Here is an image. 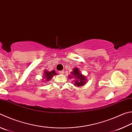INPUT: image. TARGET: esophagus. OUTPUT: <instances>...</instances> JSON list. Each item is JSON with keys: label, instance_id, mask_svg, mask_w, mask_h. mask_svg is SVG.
Returning a JSON list of instances; mask_svg holds the SVG:
<instances>
[{"label": "esophagus", "instance_id": "obj_1", "mask_svg": "<svg viewBox=\"0 0 132 132\" xmlns=\"http://www.w3.org/2000/svg\"><path fill=\"white\" fill-rule=\"evenodd\" d=\"M59 73L61 74H63L64 73V71L63 70H61V71H59Z\"/></svg>", "mask_w": 132, "mask_h": 132}]
</instances>
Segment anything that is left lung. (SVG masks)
<instances>
[{
	"label": "left lung",
	"mask_w": 132,
	"mask_h": 132,
	"mask_svg": "<svg viewBox=\"0 0 132 132\" xmlns=\"http://www.w3.org/2000/svg\"><path fill=\"white\" fill-rule=\"evenodd\" d=\"M69 78H70V79L73 78L76 79L74 81V85L76 87L83 86L87 82V78L80 73L77 68H75L73 69V71H71L70 75H69Z\"/></svg>",
	"instance_id": "8db88e82"
}]
</instances>
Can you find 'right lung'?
<instances>
[{"label": "right lung", "instance_id": "right-lung-1", "mask_svg": "<svg viewBox=\"0 0 132 132\" xmlns=\"http://www.w3.org/2000/svg\"><path fill=\"white\" fill-rule=\"evenodd\" d=\"M44 74V75L43 76V78L45 79V81H48L49 80H51L54 76L56 75V73H55V70H52L51 71L45 70Z\"/></svg>", "mask_w": 132, "mask_h": 132}]
</instances>
